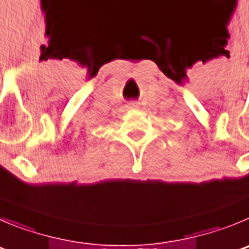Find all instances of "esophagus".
<instances>
[{"instance_id": "1", "label": "esophagus", "mask_w": 249, "mask_h": 249, "mask_svg": "<svg viewBox=\"0 0 249 249\" xmlns=\"http://www.w3.org/2000/svg\"><path fill=\"white\" fill-rule=\"evenodd\" d=\"M131 107H137V104H131Z\"/></svg>"}]
</instances>
